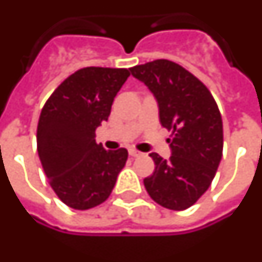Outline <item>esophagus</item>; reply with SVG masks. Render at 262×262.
Wrapping results in <instances>:
<instances>
[{"instance_id":"1","label":"esophagus","mask_w":262,"mask_h":262,"mask_svg":"<svg viewBox=\"0 0 262 262\" xmlns=\"http://www.w3.org/2000/svg\"><path fill=\"white\" fill-rule=\"evenodd\" d=\"M129 155H130L132 157L142 156V153H140V151H137V150H135V149H129Z\"/></svg>"}]
</instances>
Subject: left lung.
Returning a JSON list of instances; mask_svg holds the SVG:
<instances>
[{
	"mask_svg": "<svg viewBox=\"0 0 262 262\" xmlns=\"http://www.w3.org/2000/svg\"><path fill=\"white\" fill-rule=\"evenodd\" d=\"M159 106L163 127L173 132L171 156L157 153L155 171L143 180L149 195L163 207L186 210L207 191L223 156V120L213 95L184 68L157 59L130 68Z\"/></svg>",
	"mask_w": 262,
	"mask_h": 262,
	"instance_id": "left-lung-1",
	"label": "left lung"
}]
</instances>
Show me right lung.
Wrapping results in <instances>:
<instances>
[{
	"mask_svg": "<svg viewBox=\"0 0 262 262\" xmlns=\"http://www.w3.org/2000/svg\"><path fill=\"white\" fill-rule=\"evenodd\" d=\"M129 69L89 67L55 89L42 107L36 144L51 187L75 210L96 207L111 195L127 150H105L95 130L105 123Z\"/></svg>",
	"mask_w": 262,
	"mask_h": 262,
	"instance_id": "1",
	"label": "right lung"
}]
</instances>
